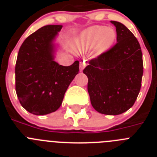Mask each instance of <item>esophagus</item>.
Segmentation results:
<instances>
[{"mask_svg":"<svg viewBox=\"0 0 157 157\" xmlns=\"http://www.w3.org/2000/svg\"><path fill=\"white\" fill-rule=\"evenodd\" d=\"M86 63H80V66H79V68H80V71H82L83 69L85 68V67H86Z\"/></svg>","mask_w":157,"mask_h":157,"instance_id":"esophagus-1","label":"esophagus"}]
</instances>
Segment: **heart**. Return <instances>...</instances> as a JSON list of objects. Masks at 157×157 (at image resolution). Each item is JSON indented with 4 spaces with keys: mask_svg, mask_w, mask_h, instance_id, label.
Here are the masks:
<instances>
[{
    "mask_svg": "<svg viewBox=\"0 0 157 157\" xmlns=\"http://www.w3.org/2000/svg\"><path fill=\"white\" fill-rule=\"evenodd\" d=\"M117 34L114 28L104 26L89 27L75 40L74 48L78 52H86L94 46L97 54L106 52L115 42Z\"/></svg>",
    "mask_w": 157,
    "mask_h": 157,
    "instance_id": "1",
    "label": "heart"
}]
</instances>
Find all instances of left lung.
<instances>
[{
    "instance_id": "left-lung-1",
    "label": "left lung",
    "mask_w": 157,
    "mask_h": 157,
    "mask_svg": "<svg viewBox=\"0 0 157 157\" xmlns=\"http://www.w3.org/2000/svg\"><path fill=\"white\" fill-rule=\"evenodd\" d=\"M116 28L117 43L89 61L83 70L88 78L91 105L101 114L116 116L127 112L138 98L143 75L141 46L123 23L111 21Z\"/></svg>"
}]
</instances>
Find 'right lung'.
Here are the masks:
<instances>
[{
	"instance_id": "obj_1",
	"label": "right lung",
	"mask_w": 157,
	"mask_h": 157,
	"mask_svg": "<svg viewBox=\"0 0 157 157\" xmlns=\"http://www.w3.org/2000/svg\"><path fill=\"white\" fill-rule=\"evenodd\" d=\"M62 25H47L25 39L16 63V91L27 112L43 116L55 112L79 71V62L62 66L54 60L53 41Z\"/></svg>"
}]
</instances>
